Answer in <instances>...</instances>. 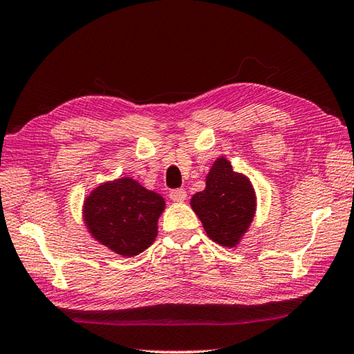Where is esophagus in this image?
<instances>
[{
    "instance_id": "esophagus-1",
    "label": "esophagus",
    "mask_w": 354,
    "mask_h": 354,
    "mask_svg": "<svg viewBox=\"0 0 354 354\" xmlns=\"http://www.w3.org/2000/svg\"><path fill=\"white\" fill-rule=\"evenodd\" d=\"M169 198L172 202H177V203H182L186 200V191L183 188H177V189H172L169 192Z\"/></svg>"
}]
</instances>
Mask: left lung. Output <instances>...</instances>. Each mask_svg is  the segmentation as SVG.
Instances as JSON below:
<instances>
[{"mask_svg": "<svg viewBox=\"0 0 354 354\" xmlns=\"http://www.w3.org/2000/svg\"><path fill=\"white\" fill-rule=\"evenodd\" d=\"M191 206L208 237L232 248L252 222L256 194L250 180L232 171L228 160L220 157L206 176V188L192 196Z\"/></svg>", "mask_w": 354, "mask_h": 354, "instance_id": "1", "label": "left lung"}]
</instances>
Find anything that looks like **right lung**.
<instances>
[{
  "instance_id": "add662e5",
  "label": "right lung",
  "mask_w": 354,
  "mask_h": 354,
  "mask_svg": "<svg viewBox=\"0 0 354 354\" xmlns=\"http://www.w3.org/2000/svg\"><path fill=\"white\" fill-rule=\"evenodd\" d=\"M165 198L131 177L100 185L86 197L84 223L95 240L120 256L132 257L149 248Z\"/></svg>"
}]
</instances>
